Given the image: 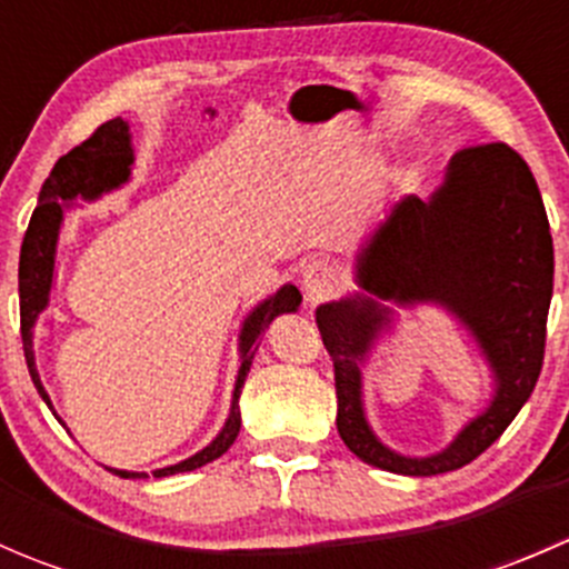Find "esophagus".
Instances as JSON below:
<instances>
[{
    "instance_id": "1",
    "label": "esophagus",
    "mask_w": 569,
    "mask_h": 569,
    "mask_svg": "<svg viewBox=\"0 0 569 569\" xmlns=\"http://www.w3.org/2000/svg\"><path fill=\"white\" fill-rule=\"evenodd\" d=\"M338 283H341V274H338V269L332 267L330 261H325V258H313V261H308L306 267H302V291H306V300L311 302V306L327 300V297L338 289Z\"/></svg>"
}]
</instances>
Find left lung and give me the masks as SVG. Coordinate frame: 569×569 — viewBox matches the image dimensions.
Listing matches in <instances>:
<instances>
[{
    "instance_id": "8db88e82",
    "label": "left lung",
    "mask_w": 569,
    "mask_h": 569,
    "mask_svg": "<svg viewBox=\"0 0 569 569\" xmlns=\"http://www.w3.org/2000/svg\"><path fill=\"white\" fill-rule=\"evenodd\" d=\"M358 291L321 302L317 325L336 366V427L363 462L401 476H438L490 449L537 386L553 295V239L529 164L503 142L455 153L427 200L388 203L355 252ZM438 305L469 330L491 366L488 407L435 456L386 447L362 405V369L395 329V308Z\"/></svg>"
}]
</instances>
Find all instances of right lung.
<instances>
[{
    "mask_svg": "<svg viewBox=\"0 0 569 569\" xmlns=\"http://www.w3.org/2000/svg\"><path fill=\"white\" fill-rule=\"evenodd\" d=\"M131 164H134V146H131V129L129 120L114 118L101 123L90 140L68 151L66 157L57 159L51 168L49 178L43 181L38 194V206L32 211L30 228L21 242V261H19V302H21V341H24V358L27 369H30L32 382H36L40 399L51 407L49 393H46L43 382H40L38 366H36V349H32V338H36V321L40 313L49 308L51 286H54V261H57V242H60L62 220L66 211L77 206V200H96L101 194L120 189L131 178ZM302 295L295 283H283L274 295L258 302L256 308L244 317L242 330H239V371L237 382H233L231 393V410H228L226 423L220 432L214 435L211 443L194 451L187 460L168 465V468H157L153 476L187 473V470L203 468V465L214 462L217 457L226 455L237 440L239 427H242V412H239V396H242L244 380L256 358L258 338L263 336L269 325L280 317V313H297ZM57 418V412H54ZM60 421V418H57ZM62 423V421H60ZM66 427V423H62ZM120 479H148L142 470H120L109 468Z\"/></svg>",
    "mask_w": 569,
    "mask_h": 569,
    "instance_id": "1",
    "label": "right lung"
}]
</instances>
